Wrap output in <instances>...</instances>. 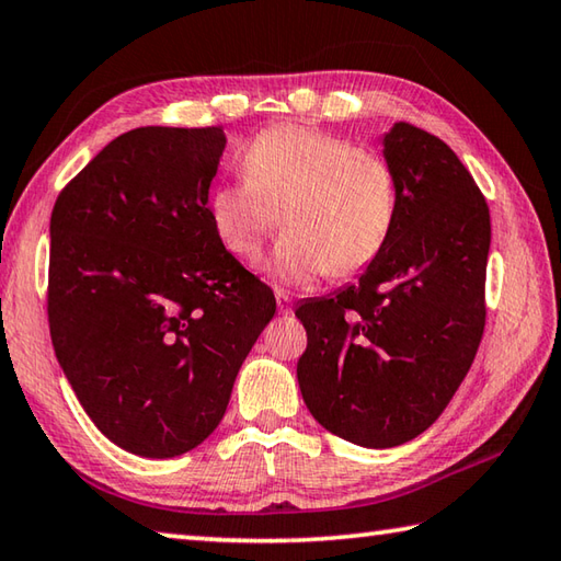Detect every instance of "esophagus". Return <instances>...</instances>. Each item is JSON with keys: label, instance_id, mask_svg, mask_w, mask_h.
<instances>
[{"label": "esophagus", "instance_id": "34e87169", "mask_svg": "<svg viewBox=\"0 0 561 561\" xmlns=\"http://www.w3.org/2000/svg\"><path fill=\"white\" fill-rule=\"evenodd\" d=\"M276 302H278V312L280 314H290L293 312V305H290V298L285 293H276Z\"/></svg>", "mask_w": 561, "mask_h": 561}]
</instances>
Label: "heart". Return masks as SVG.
<instances>
[{
  "mask_svg": "<svg viewBox=\"0 0 561 561\" xmlns=\"http://www.w3.org/2000/svg\"><path fill=\"white\" fill-rule=\"evenodd\" d=\"M244 181L209 197L215 234L231 256L253 259L278 221L285 234L263 263L280 285L371 266L398 209L396 175L383 158L298 124L261 131L241 156Z\"/></svg>",
  "mask_w": 561,
  "mask_h": 561,
  "instance_id": "1",
  "label": "heart"
}]
</instances>
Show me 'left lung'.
I'll list each match as a JSON object with an SVG mask.
<instances>
[{
    "label": "left lung",
    "mask_w": 561,
    "mask_h": 561,
    "mask_svg": "<svg viewBox=\"0 0 561 561\" xmlns=\"http://www.w3.org/2000/svg\"><path fill=\"white\" fill-rule=\"evenodd\" d=\"M398 209L354 285L302 300L298 383L312 417L368 449L405 445L449 405L485 324L491 215L449 146L398 122L383 136Z\"/></svg>",
    "instance_id": "8db88e82"
}]
</instances>
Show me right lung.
Masks as SVG:
<instances>
[{
	"mask_svg": "<svg viewBox=\"0 0 561 561\" xmlns=\"http://www.w3.org/2000/svg\"><path fill=\"white\" fill-rule=\"evenodd\" d=\"M221 126H141L62 187L50 215L48 324L104 437L171 459L213 435L276 298L221 247L209 185Z\"/></svg>",
	"mask_w": 561,
	"mask_h": 561,
	"instance_id": "obj_1",
	"label": "right lung"
}]
</instances>
